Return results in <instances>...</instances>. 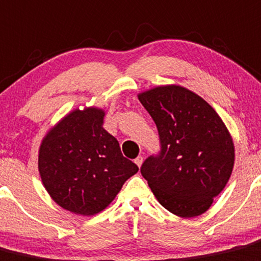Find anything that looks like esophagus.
Listing matches in <instances>:
<instances>
[{
    "label": "esophagus",
    "instance_id": "esophagus-1",
    "mask_svg": "<svg viewBox=\"0 0 261 261\" xmlns=\"http://www.w3.org/2000/svg\"><path fill=\"white\" fill-rule=\"evenodd\" d=\"M135 163L138 164V167H140L141 164H143V156H141V155H139L138 158H135Z\"/></svg>",
    "mask_w": 261,
    "mask_h": 261
}]
</instances>
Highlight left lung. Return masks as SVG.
Segmentation results:
<instances>
[{
	"label": "left lung",
	"instance_id": "left-lung-1",
	"mask_svg": "<svg viewBox=\"0 0 261 261\" xmlns=\"http://www.w3.org/2000/svg\"><path fill=\"white\" fill-rule=\"evenodd\" d=\"M155 122L161 150L140 171L167 211L182 218L205 213L231 177L234 146L218 113L179 85L139 94Z\"/></svg>",
	"mask_w": 261,
	"mask_h": 261
}]
</instances>
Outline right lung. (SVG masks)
I'll list each match as a JSON object with an SVG mask.
<instances>
[{"label": "right lung", "mask_w": 261, "mask_h": 261, "mask_svg": "<svg viewBox=\"0 0 261 261\" xmlns=\"http://www.w3.org/2000/svg\"><path fill=\"white\" fill-rule=\"evenodd\" d=\"M105 111L75 110L50 128L38 156L42 182L66 211L94 216L112 203L139 167L121 153L117 139L103 128Z\"/></svg>", "instance_id": "obj_1"}]
</instances>
